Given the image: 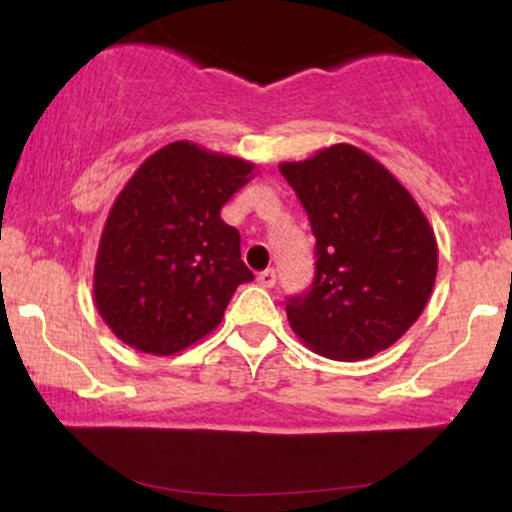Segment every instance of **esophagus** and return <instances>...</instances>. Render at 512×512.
<instances>
[{
  "mask_svg": "<svg viewBox=\"0 0 512 512\" xmlns=\"http://www.w3.org/2000/svg\"><path fill=\"white\" fill-rule=\"evenodd\" d=\"M257 281H260V286H264V289H272L276 284V272L274 269H264V272L257 274Z\"/></svg>",
  "mask_w": 512,
  "mask_h": 512,
  "instance_id": "esophagus-1",
  "label": "esophagus"
}]
</instances>
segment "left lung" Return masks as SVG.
<instances>
[{
  "mask_svg": "<svg viewBox=\"0 0 512 512\" xmlns=\"http://www.w3.org/2000/svg\"><path fill=\"white\" fill-rule=\"evenodd\" d=\"M308 211L315 281L286 303L298 339L334 361L390 349L424 313L438 274L433 226L383 163L351 144L279 163Z\"/></svg>",
  "mask_w": 512,
  "mask_h": 512,
  "instance_id": "8db88e82",
  "label": "left lung"
}]
</instances>
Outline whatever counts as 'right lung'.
<instances>
[{"mask_svg":"<svg viewBox=\"0 0 512 512\" xmlns=\"http://www.w3.org/2000/svg\"><path fill=\"white\" fill-rule=\"evenodd\" d=\"M255 178V163L173 142L134 170L105 219L93 303L120 342L170 356L221 325L252 272L221 207Z\"/></svg>","mask_w":512,"mask_h":512,"instance_id":"obj_1","label":"right lung"}]
</instances>
